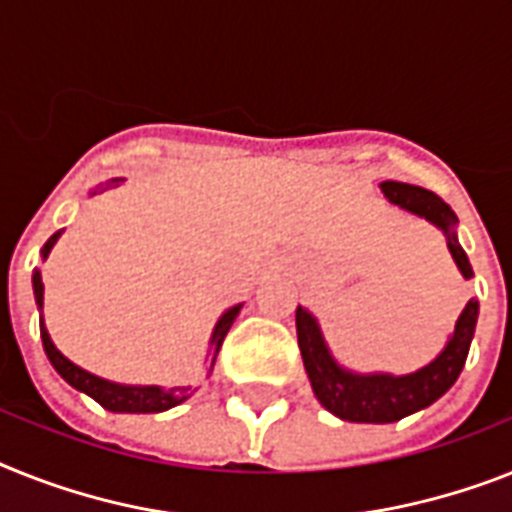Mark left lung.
Returning <instances> with one entry per match:
<instances>
[{
	"label": "left lung",
	"instance_id": "8db88e82",
	"mask_svg": "<svg viewBox=\"0 0 512 512\" xmlns=\"http://www.w3.org/2000/svg\"><path fill=\"white\" fill-rule=\"evenodd\" d=\"M382 193L390 198L392 204L429 219L432 225L445 232L447 248L453 253L463 277L466 280L474 277L471 261H468L466 251L460 248L458 235L453 230L458 217L437 193L418 188V185L395 183V180H384ZM476 319H479V301L471 298L463 308L458 324H455V332L447 342V348L439 353V358H434L429 366H424L416 374H408V377H390V374L361 377V374L342 371L332 361L314 316L308 314L306 308H295L298 348H301L303 366L308 371L314 395L329 413H335L342 421H356V424H392V421L411 416V413L421 411L437 398H442L463 371L468 348L474 340Z\"/></svg>",
	"mask_w": 512,
	"mask_h": 512
}]
</instances>
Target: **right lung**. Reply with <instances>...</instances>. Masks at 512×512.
I'll list each match as a JSON object with an SVG mask.
<instances>
[{"mask_svg": "<svg viewBox=\"0 0 512 512\" xmlns=\"http://www.w3.org/2000/svg\"><path fill=\"white\" fill-rule=\"evenodd\" d=\"M112 183H120V180H112ZM59 232H54L52 238L46 240L41 253H49L52 246L57 243ZM33 293H36V303L41 308L44 303V282H41V272H33ZM240 306L230 308L222 319H219L217 329H214V337H211V345H214V356H217L219 345L225 340V335L230 332L232 322H235V316H238ZM41 340H44V350L52 366L57 369V374L65 379L67 384H73L75 390L86 392L88 398H94L101 408H107V411L114 413H159L167 411V408H175V405L183 403L188 398V387H175V390H162V387H122V384H112L107 379H99L94 374H88V371L78 369L75 363L67 361L57 348H54V342L49 340V332L44 329V322H41Z\"/></svg>", "mask_w": 512, "mask_h": 512, "instance_id": "right-lung-1", "label": "right lung"}]
</instances>
